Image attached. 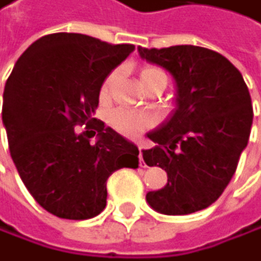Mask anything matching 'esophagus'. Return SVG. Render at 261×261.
I'll return each instance as SVG.
<instances>
[{
  "instance_id": "1",
  "label": "esophagus",
  "mask_w": 261,
  "mask_h": 261,
  "mask_svg": "<svg viewBox=\"0 0 261 261\" xmlns=\"http://www.w3.org/2000/svg\"><path fill=\"white\" fill-rule=\"evenodd\" d=\"M139 161H140V165H143V155H142V148L139 147Z\"/></svg>"
}]
</instances>
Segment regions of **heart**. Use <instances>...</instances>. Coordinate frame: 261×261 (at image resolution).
Here are the masks:
<instances>
[{
  "label": "heart",
  "mask_w": 261,
  "mask_h": 261,
  "mask_svg": "<svg viewBox=\"0 0 261 261\" xmlns=\"http://www.w3.org/2000/svg\"><path fill=\"white\" fill-rule=\"evenodd\" d=\"M114 79H116V72L110 74L108 77L105 79L103 87H101V95L103 96L110 92ZM140 82H142L143 87L148 88V87L155 85L158 82H166V75L163 71H160L158 67L145 66L140 71ZM110 122H111V125L116 130L122 134V136L136 137V136H139L140 132H143L145 129L150 127V125L153 124V119L147 113L134 111V110H129V108H118V110H114L111 113Z\"/></svg>",
  "instance_id": "obj_1"
}]
</instances>
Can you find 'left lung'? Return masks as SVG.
Here are the masks:
<instances>
[{
	"instance_id": "8db88e82",
	"label": "left lung",
	"mask_w": 261,
	"mask_h": 261,
	"mask_svg": "<svg viewBox=\"0 0 261 261\" xmlns=\"http://www.w3.org/2000/svg\"><path fill=\"white\" fill-rule=\"evenodd\" d=\"M139 55L161 66L176 81V111L147 137L156 145L143 150L148 166L166 171L168 184L147 194L163 215H189L215 203L236 173L247 147L253 119L242 74L213 49L177 45L142 48Z\"/></svg>"
}]
</instances>
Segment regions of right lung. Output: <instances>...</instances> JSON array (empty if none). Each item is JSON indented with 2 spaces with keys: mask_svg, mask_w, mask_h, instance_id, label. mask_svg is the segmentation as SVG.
Instances as JSON below:
<instances>
[{
  "mask_svg": "<svg viewBox=\"0 0 261 261\" xmlns=\"http://www.w3.org/2000/svg\"><path fill=\"white\" fill-rule=\"evenodd\" d=\"M134 48L61 32L34 41L12 69L3 93L11 158L32 197L51 215H100L108 177L139 168L137 145L92 118L105 79ZM84 123L89 130L79 134L73 127ZM95 133L99 140L90 144Z\"/></svg>",
  "mask_w": 261,
  "mask_h": 261,
  "instance_id": "right-lung-1",
  "label": "right lung"
}]
</instances>
